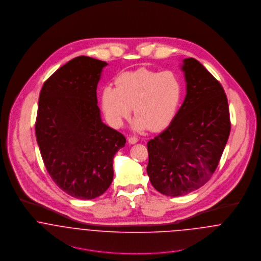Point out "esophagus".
I'll return each instance as SVG.
<instances>
[{"label":"esophagus","instance_id":"obj_1","mask_svg":"<svg viewBox=\"0 0 261 261\" xmlns=\"http://www.w3.org/2000/svg\"><path fill=\"white\" fill-rule=\"evenodd\" d=\"M127 141H128V143L130 144V145H134V144H137L138 143V138H136V137H129L128 139H127Z\"/></svg>","mask_w":261,"mask_h":261}]
</instances>
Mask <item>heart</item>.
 Returning a JSON list of instances; mask_svg holds the SVG:
<instances>
[{
    "instance_id": "b5f03b06",
    "label": "heart",
    "mask_w": 261,
    "mask_h": 261,
    "mask_svg": "<svg viewBox=\"0 0 261 261\" xmlns=\"http://www.w3.org/2000/svg\"><path fill=\"white\" fill-rule=\"evenodd\" d=\"M183 95V84L173 70L139 69L115 79V87H105L101 107L109 121L119 127L134 112L137 130H160L174 118Z\"/></svg>"
}]
</instances>
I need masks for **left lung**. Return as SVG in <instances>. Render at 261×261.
<instances>
[{"mask_svg": "<svg viewBox=\"0 0 261 261\" xmlns=\"http://www.w3.org/2000/svg\"><path fill=\"white\" fill-rule=\"evenodd\" d=\"M182 70L185 100L170 125L148 143L149 181L171 197L189 194L210 180L231 128L220 82L194 58L183 60Z\"/></svg>", "mask_w": 261, "mask_h": 261, "instance_id": "obj_1", "label": "left lung"}]
</instances>
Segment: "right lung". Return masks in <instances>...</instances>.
<instances>
[{
    "label": "right lung",
    "instance_id": "right-lung-1",
    "mask_svg": "<svg viewBox=\"0 0 261 261\" xmlns=\"http://www.w3.org/2000/svg\"><path fill=\"white\" fill-rule=\"evenodd\" d=\"M107 62L88 56L68 61L43 84L35 133L52 180L82 200L102 195L113 179V156L125 138L105 124L96 88Z\"/></svg>",
    "mask_w": 261,
    "mask_h": 261
}]
</instances>
